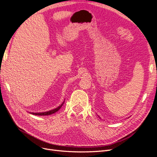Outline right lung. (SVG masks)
<instances>
[{
	"label": "right lung",
	"instance_id": "obj_1",
	"mask_svg": "<svg viewBox=\"0 0 157 157\" xmlns=\"http://www.w3.org/2000/svg\"><path fill=\"white\" fill-rule=\"evenodd\" d=\"M65 101H63V103L61 104V105L60 106H59L58 107L53 109V110H51V111H47V112H44V113H32V114H35V115H38V116H46V115H50V114H52L55 113L56 112L58 111L59 110L61 109V107H62V105H63V103Z\"/></svg>",
	"mask_w": 157,
	"mask_h": 157
}]
</instances>
